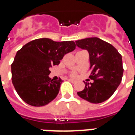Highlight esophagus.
Here are the masks:
<instances>
[{
  "instance_id": "34e87169",
  "label": "esophagus",
  "mask_w": 135,
  "mask_h": 135,
  "mask_svg": "<svg viewBox=\"0 0 135 135\" xmlns=\"http://www.w3.org/2000/svg\"><path fill=\"white\" fill-rule=\"evenodd\" d=\"M68 80L70 81V82L73 83H75V80L73 79H68Z\"/></svg>"
}]
</instances>
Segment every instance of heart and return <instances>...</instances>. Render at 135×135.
Here are the masks:
<instances>
[{
	"mask_svg": "<svg viewBox=\"0 0 135 135\" xmlns=\"http://www.w3.org/2000/svg\"><path fill=\"white\" fill-rule=\"evenodd\" d=\"M70 75H71L72 76L75 77V76H76V75H77V73H76V72H73Z\"/></svg>",
	"mask_w": 135,
	"mask_h": 135,
	"instance_id": "heart-1",
	"label": "heart"
}]
</instances>
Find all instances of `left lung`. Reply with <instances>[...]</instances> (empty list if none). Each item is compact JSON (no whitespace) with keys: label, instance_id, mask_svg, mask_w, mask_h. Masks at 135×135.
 Wrapping results in <instances>:
<instances>
[{"label":"left lung","instance_id":"1","mask_svg":"<svg viewBox=\"0 0 135 135\" xmlns=\"http://www.w3.org/2000/svg\"><path fill=\"white\" fill-rule=\"evenodd\" d=\"M78 47L89 53L93 83L84 82L85 88L78 95L93 104L107 101L114 94L122 78V58L111 44L97 37L85 38L75 42Z\"/></svg>","mask_w":135,"mask_h":135}]
</instances>
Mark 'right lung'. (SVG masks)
Instances as JSON below:
<instances>
[{
  "mask_svg": "<svg viewBox=\"0 0 135 135\" xmlns=\"http://www.w3.org/2000/svg\"><path fill=\"white\" fill-rule=\"evenodd\" d=\"M73 41L55 42L48 38L32 40L16 53L11 65L12 83L20 98L33 107H43L55 99L62 80H51L50 69L73 51Z\"/></svg>",
  "mask_w": 135,
  "mask_h": 135,
  "instance_id": "add662e5",
  "label": "right lung"
}]
</instances>
